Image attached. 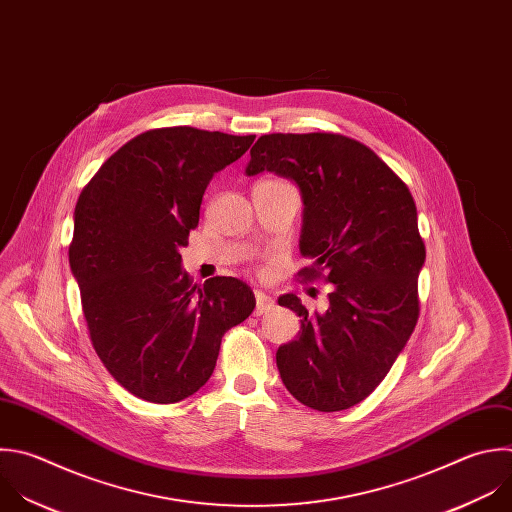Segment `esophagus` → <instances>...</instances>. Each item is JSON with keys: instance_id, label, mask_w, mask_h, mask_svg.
<instances>
[{"instance_id": "1", "label": "esophagus", "mask_w": 512, "mask_h": 512, "mask_svg": "<svg viewBox=\"0 0 512 512\" xmlns=\"http://www.w3.org/2000/svg\"><path fill=\"white\" fill-rule=\"evenodd\" d=\"M273 307H275V299L269 297L267 293L255 289V313H257V315H263V313L271 311Z\"/></svg>"}]
</instances>
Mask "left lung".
<instances>
[{"mask_svg":"<svg viewBox=\"0 0 512 512\" xmlns=\"http://www.w3.org/2000/svg\"><path fill=\"white\" fill-rule=\"evenodd\" d=\"M263 170L301 191L299 251L311 265L299 275L333 285L323 313L279 297L301 317L297 339L275 356L281 380L307 408L348 410L380 386L418 321L426 247L414 199L372 148L344 134H263L245 173Z\"/></svg>","mask_w":512,"mask_h":512,"instance_id":"obj_1","label":"left lung"}]
</instances>
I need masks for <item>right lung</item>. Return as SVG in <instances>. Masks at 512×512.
Returning <instances> with one entry per match:
<instances>
[{
	"label": "right lung",
	"mask_w": 512,
	"mask_h": 512,
	"mask_svg": "<svg viewBox=\"0 0 512 512\" xmlns=\"http://www.w3.org/2000/svg\"><path fill=\"white\" fill-rule=\"evenodd\" d=\"M255 136L193 126L146 130L118 148L80 193L70 267L92 346L136 398L175 404L211 378L221 339L255 309L235 277L203 285L181 269L213 175Z\"/></svg>",
	"instance_id": "right-lung-1"
}]
</instances>
